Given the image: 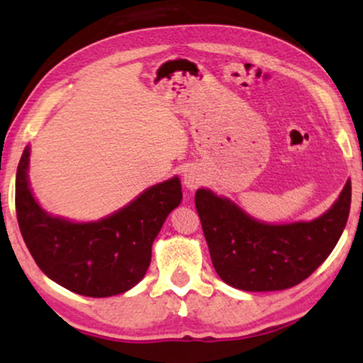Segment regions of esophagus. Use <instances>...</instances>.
Segmentation results:
<instances>
[{"mask_svg": "<svg viewBox=\"0 0 363 363\" xmlns=\"http://www.w3.org/2000/svg\"><path fill=\"white\" fill-rule=\"evenodd\" d=\"M201 175L200 172L196 170V168H190V170L185 172V175H183V183H185L186 188H190V190H193V188L200 186L201 185Z\"/></svg>", "mask_w": 363, "mask_h": 363, "instance_id": "34e87169", "label": "esophagus"}]
</instances>
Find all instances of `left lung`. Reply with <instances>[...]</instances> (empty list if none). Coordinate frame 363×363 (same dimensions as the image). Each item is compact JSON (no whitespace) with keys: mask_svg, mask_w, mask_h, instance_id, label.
Masks as SVG:
<instances>
[{"mask_svg":"<svg viewBox=\"0 0 363 363\" xmlns=\"http://www.w3.org/2000/svg\"><path fill=\"white\" fill-rule=\"evenodd\" d=\"M352 185L345 183L329 211L309 223L266 225L210 190L196 191L195 206L213 266L241 291H282L307 279L334 250L347 225Z\"/></svg>","mask_w":363,"mask_h":363,"instance_id":"1","label":"left lung"}]
</instances>
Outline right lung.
<instances>
[{"label": "right lung", "mask_w": 363, "mask_h": 363, "mask_svg": "<svg viewBox=\"0 0 363 363\" xmlns=\"http://www.w3.org/2000/svg\"><path fill=\"white\" fill-rule=\"evenodd\" d=\"M29 148L16 172V216L23 240L44 274L89 297L122 294L142 281L152 245L182 201L178 178L148 188L130 205L96 223H71L43 211L28 186Z\"/></svg>", "instance_id": "obj_1"}]
</instances>
